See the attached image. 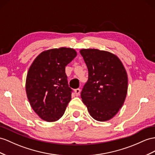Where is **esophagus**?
Segmentation results:
<instances>
[{
  "label": "esophagus",
  "mask_w": 155,
  "mask_h": 155,
  "mask_svg": "<svg viewBox=\"0 0 155 155\" xmlns=\"http://www.w3.org/2000/svg\"><path fill=\"white\" fill-rule=\"evenodd\" d=\"M81 91V90L80 88H77V89H75L74 90V93H75V94H76L77 96H79V95H80Z\"/></svg>",
  "instance_id": "1"
}]
</instances>
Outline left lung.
I'll list each match as a JSON object with an SVG mask.
<instances>
[{
    "mask_svg": "<svg viewBox=\"0 0 155 155\" xmlns=\"http://www.w3.org/2000/svg\"><path fill=\"white\" fill-rule=\"evenodd\" d=\"M88 69V80L81 98L95 120L107 121L122 107L128 90V76L116 55L98 49H82Z\"/></svg>",
    "mask_w": 155,
    "mask_h": 155,
    "instance_id": "8db88e82",
    "label": "left lung"
}]
</instances>
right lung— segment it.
I'll list each match as a JSON object with an SVG mask.
<instances>
[{
    "instance_id": "1",
    "label": "right lung",
    "mask_w": 155,
    "mask_h": 155,
    "mask_svg": "<svg viewBox=\"0 0 155 155\" xmlns=\"http://www.w3.org/2000/svg\"><path fill=\"white\" fill-rule=\"evenodd\" d=\"M75 50L61 47L43 51L30 66L25 82L27 96L34 111L47 122L58 120L71 100L65 66L77 56Z\"/></svg>"
}]
</instances>
